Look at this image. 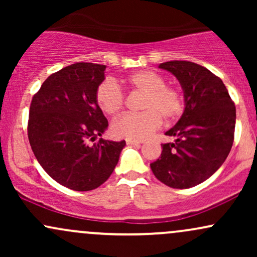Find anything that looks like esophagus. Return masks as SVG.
I'll return each mask as SVG.
<instances>
[{
    "label": "esophagus",
    "mask_w": 257,
    "mask_h": 257,
    "mask_svg": "<svg viewBox=\"0 0 257 257\" xmlns=\"http://www.w3.org/2000/svg\"><path fill=\"white\" fill-rule=\"evenodd\" d=\"M126 144L128 145H140V144H143V141L140 140H133V139H126Z\"/></svg>",
    "instance_id": "esophagus-1"
}]
</instances>
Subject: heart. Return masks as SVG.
<instances>
[{
	"mask_svg": "<svg viewBox=\"0 0 257 257\" xmlns=\"http://www.w3.org/2000/svg\"><path fill=\"white\" fill-rule=\"evenodd\" d=\"M124 83L134 90L144 91L139 113H126L112 123L111 132L114 137L143 140L156 132L166 122H174L184 111V98L181 91L166 84V79L151 70H139L131 73ZM96 104L108 116H114L124 105V95L118 84L105 79L99 84L95 93Z\"/></svg>",
	"mask_w": 257,
	"mask_h": 257,
	"instance_id": "obj_1",
	"label": "heart"
}]
</instances>
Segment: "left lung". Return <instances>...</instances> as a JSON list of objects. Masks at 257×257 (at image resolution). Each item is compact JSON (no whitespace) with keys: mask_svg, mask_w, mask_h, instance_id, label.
Wrapping results in <instances>:
<instances>
[{"mask_svg":"<svg viewBox=\"0 0 257 257\" xmlns=\"http://www.w3.org/2000/svg\"><path fill=\"white\" fill-rule=\"evenodd\" d=\"M178 78L185 110L166 132L174 143L162 145L161 157L150 164L159 181L173 188H190L210 178L226 161L234 139L235 106L221 79L191 61L159 65Z\"/></svg>","mask_w":257,"mask_h":257,"instance_id":"obj_1","label":"left lung"}]
</instances>
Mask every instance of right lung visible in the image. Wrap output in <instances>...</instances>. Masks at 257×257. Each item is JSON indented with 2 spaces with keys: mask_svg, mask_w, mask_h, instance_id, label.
Masks as SVG:
<instances>
[{
  "mask_svg": "<svg viewBox=\"0 0 257 257\" xmlns=\"http://www.w3.org/2000/svg\"><path fill=\"white\" fill-rule=\"evenodd\" d=\"M106 65L77 63L49 76L34 95L28 137L41 167L73 191H90L110 178L125 141L104 140L108 126L95 93Z\"/></svg>",
  "mask_w": 257,
  "mask_h": 257,
  "instance_id": "1",
  "label": "right lung"
}]
</instances>
